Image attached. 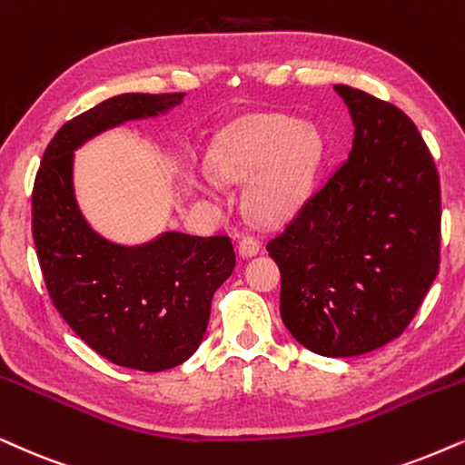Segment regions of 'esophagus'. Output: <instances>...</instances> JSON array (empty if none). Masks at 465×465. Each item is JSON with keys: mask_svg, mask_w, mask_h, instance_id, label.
Here are the masks:
<instances>
[{"mask_svg": "<svg viewBox=\"0 0 465 465\" xmlns=\"http://www.w3.org/2000/svg\"><path fill=\"white\" fill-rule=\"evenodd\" d=\"M260 249H262L260 242H257V240L251 238V236H244L238 242L240 257H246V260H249V257H252V255H257V252H260Z\"/></svg>", "mask_w": 465, "mask_h": 465, "instance_id": "esophagus-1", "label": "esophagus"}]
</instances>
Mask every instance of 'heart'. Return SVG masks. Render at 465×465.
<instances>
[{"label":"heart","mask_w":465,"mask_h":465,"mask_svg":"<svg viewBox=\"0 0 465 465\" xmlns=\"http://www.w3.org/2000/svg\"><path fill=\"white\" fill-rule=\"evenodd\" d=\"M322 156V141L313 128L287 115H252L219 133L210 150L216 178L251 182L246 205L262 223L290 216L307 195ZM203 195H214L213 182L199 180Z\"/></svg>","instance_id":"b5f03b06"}]
</instances>
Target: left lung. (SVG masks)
I'll return each mask as SVG.
<instances>
[{"mask_svg":"<svg viewBox=\"0 0 465 465\" xmlns=\"http://www.w3.org/2000/svg\"><path fill=\"white\" fill-rule=\"evenodd\" d=\"M354 122L351 152L268 242L281 317L328 358L397 339L440 268V178L414 122L395 104L334 85Z\"/></svg>","mask_w":465,"mask_h":465,"instance_id":"1","label":"left lung"}]
</instances>
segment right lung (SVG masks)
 <instances>
[{
    "label": "right lung",
    "instance_id": "add662e5",
    "mask_svg": "<svg viewBox=\"0 0 465 465\" xmlns=\"http://www.w3.org/2000/svg\"><path fill=\"white\" fill-rule=\"evenodd\" d=\"M186 94H120L66 122L46 145L32 193V233L46 290L94 351L139 371L195 354L213 296L236 268L227 236L164 232L126 246L103 238L74 197V150L131 120L167 114Z\"/></svg>",
    "mask_w": 465,
    "mask_h": 465
}]
</instances>
